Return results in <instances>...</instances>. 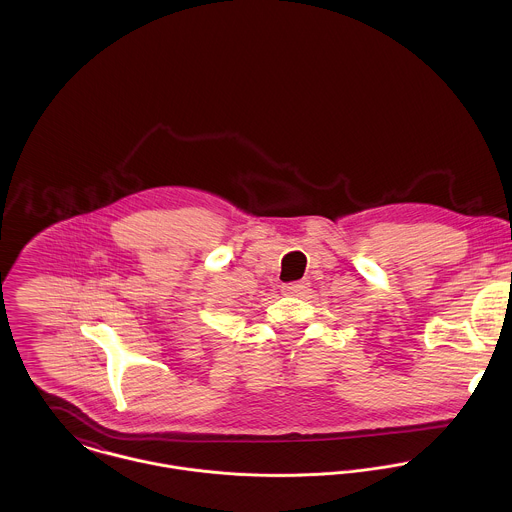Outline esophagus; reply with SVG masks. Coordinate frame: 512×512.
I'll return each mask as SVG.
<instances>
[{"mask_svg": "<svg viewBox=\"0 0 512 512\" xmlns=\"http://www.w3.org/2000/svg\"><path fill=\"white\" fill-rule=\"evenodd\" d=\"M309 288V282L307 280H301V282H292V284H284L282 292L286 295H301Z\"/></svg>", "mask_w": 512, "mask_h": 512, "instance_id": "esophagus-1", "label": "esophagus"}]
</instances>
